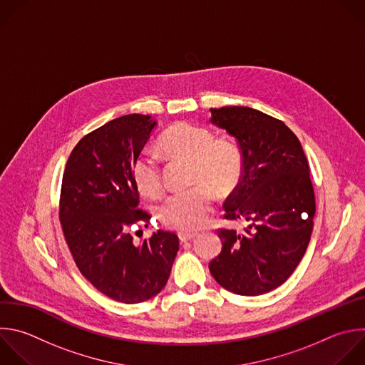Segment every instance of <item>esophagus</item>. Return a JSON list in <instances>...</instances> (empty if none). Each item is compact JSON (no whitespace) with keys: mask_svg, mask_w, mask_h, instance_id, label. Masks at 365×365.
I'll use <instances>...</instances> for the list:
<instances>
[{"mask_svg":"<svg viewBox=\"0 0 365 365\" xmlns=\"http://www.w3.org/2000/svg\"><path fill=\"white\" fill-rule=\"evenodd\" d=\"M178 236H179L180 242H187V240L195 239L197 236V233H195V232H179Z\"/></svg>","mask_w":365,"mask_h":365,"instance_id":"esophagus-1","label":"esophagus"}]
</instances>
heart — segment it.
<instances>
[{
  "label": "heart",
  "mask_w": 365,
  "mask_h": 365,
  "mask_svg": "<svg viewBox=\"0 0 365 365\" xmlns=\"http://www.w3.org/2000/svg\"><path fill=\"white\" fill-rule=\"evenodd\" d=\"M159 146L169 158L190 162L189 185L195 186L168 196L159 205L158 216L172 229L195 230L213 212V192L225 197L239 185L244 172L240 150L232 140L217 139L207 128L189 121L169 128L162 135ZM132 176L142 193L148 196L162 193V169L150 152L145 150L135 158Z\"/></svg>",
  "instance_id": "obj_1"
}]
</instances>
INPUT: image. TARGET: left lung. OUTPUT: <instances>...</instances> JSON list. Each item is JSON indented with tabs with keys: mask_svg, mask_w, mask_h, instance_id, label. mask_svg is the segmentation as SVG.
Masks as SVG:
<instances>
[{
	"mask_svg": "<svg viewBox=\"0 0 365 365\" xmlns=\"http://www.w3.org/2000/svg\"><path fill=\"white\" fill-rule=\"evenodd\" d=\"M210 111L212 123L236 139L244 160L223 216L250 226L244 233L217 229L222 251L209 269L233 294L261 295L282 285L308 248L315 216L308 160L282 120L242 106Z\"/></svg>",
	"mask_w": 365,
	"mask_h": 365,
	"instance_id": "left-lung-1",
	"label": "left lung"
}]
</instances>
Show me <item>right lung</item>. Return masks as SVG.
<instances>
[{"mask_svg": "<svg viewBox=\"0 0 365 365\" xmlns=\"http://www.w3.org/2000/svg\"><path fill=\"white\" fill-rule=\"evenodd\" d=\"M156 121L145 114L117 117L86 135L73 149L60 192V222L81 275L106 297L138 304L166 285L179 237L158 230L139 245L130 229L148 226L139 209L132 165Z\"/></svg>", "mask_w": 365, "mask_h": 365, "instance_id": "1", "label": "right lung"}]
</instances>
